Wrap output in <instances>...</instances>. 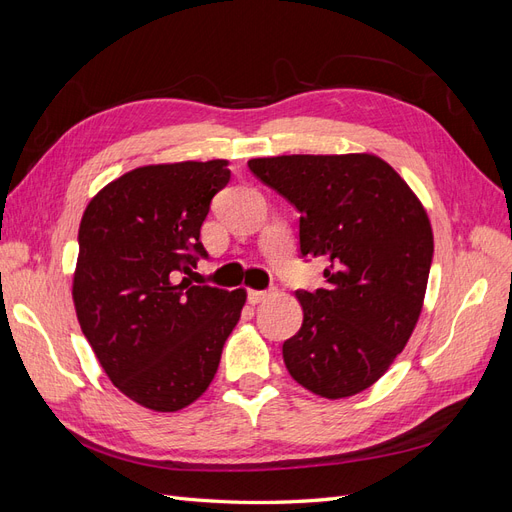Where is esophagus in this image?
I'll return each instance as SVG.
<instances>
[{"label": "esophagus", "instance_id": "esophagus-1", "mask_svg": "<svg viewBox=\"0 0 512 512\" xmlns=\"http://www.w3.org/2000/svg\"><path fill=\"white\" fill-rule=\"evenodd\" d=\"M269 297H271V290H250V292H247V299H250L252 305H258Z\"/></svg>", "mask_w": 512, "mask_h": 512}]
</instances>
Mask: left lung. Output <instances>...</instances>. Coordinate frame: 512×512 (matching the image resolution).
<instances>
[{"label":"left lung","mask_w":512,"mask_h":512,"mask_svg":"<svg viewBox=\"0 0 512 512\" xmlns=\"http://www.w3.org/2000/svg\"><path fill=\"white\" fill-rule=\"evenodd\" d=\"M247 166L301 213V254L327 262V286L297 292L303 324L284 342L286 369L327 399L369 389L423 312L433 256L423 203L374 153H294Z\"/></svg>","instance_id":"8db88e82"}]
</instances>
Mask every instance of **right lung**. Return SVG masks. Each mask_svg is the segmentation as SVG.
<instances>
[{
    "label": "right lung",
    "mask_w": 512,
    "mask_h": 512,
    "mask_svg": "<svg viewBox=\"0 0 512 512\" xmlns=\"http://www.w3.org/2000/svg\"><path fill=\"white\" fill-rule=\"evenodd\" d=\"M228 160L138 166L89 200L79 226L72 301L81 331L117 389L177 412L203 395L237 327L245 288L194 286L211 198Z\"/></svg>",
    "instance_id": "1"
}]
</instances>
